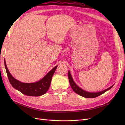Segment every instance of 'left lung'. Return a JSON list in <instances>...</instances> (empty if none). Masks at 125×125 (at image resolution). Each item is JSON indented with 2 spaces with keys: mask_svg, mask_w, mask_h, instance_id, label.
I'll return each mask as SVG.
<instances>
[{
  "mask_svg": "<svg viewBox=\"0 0 125 125\" xmlns=\"http://www.w3.org/2000/svg\"><path fill=\"white\" fill-rule=\"evenodd\" d=\"M68 78H69V81L70 86L73 91H75L76 94H78L80 95H81V96L85 97V98H95L99 96L100 95L102 94L106 91H107V90H110V89L112 88L113 86V85L111 86V87H109V88H108L107 89L104 90V91H100L99 92H89L84 91V90L81 89L80 87L77 85L76 83L74 82L73 79L72 78V77H71V76L70 75L69 71V72H68Z\"/></svg>",
  "mask_w": 125,
  "mask_h": 125,
  "instance_id": "8db88e82",
  "label": "left lung"
}]
</instances>
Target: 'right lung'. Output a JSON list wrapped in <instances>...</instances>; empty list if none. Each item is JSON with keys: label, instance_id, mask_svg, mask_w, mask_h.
I'll return each instance as SVG.
<instances>
[{"label": "right lung", "instance_id": "add662e5", "mask_svg": "<svg viewBox=\"0 0 125 125\" xmlns=\"http://www.w3.org/2000/svg\"><path fill=\"white\" fill-rule=\"evenodd\" d=\"M4 62L8 78L12 86L25 95L34 97L43 95L48 90L52 76L57 67V65L56 66L39 81L33 83H25L19 81L13 77L8 70L5 60Z\"/></svg>", "mask_w": 125, "mask_h": 125}]
</instances>
